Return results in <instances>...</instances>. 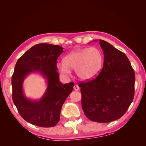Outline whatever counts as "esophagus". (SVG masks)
Returning <instances> with one entry per match:
<instances>
[{
	"instance_id": "1",
	"label": "esophagus",
	"mask_w": 146,
	"mask_h": 146,
	"mask_svg": "<svg viewBox=\"0 0 146 146\" xmlns=\"http://www.w3.org/2000/svg\"><path fill=\"white\" fill-rule=\"evenodd\" d=\"M74 90H76V91H78L79 89H80V88H79V86L78 85H75L74 86Z\"/></svg>"
}]
</instances>
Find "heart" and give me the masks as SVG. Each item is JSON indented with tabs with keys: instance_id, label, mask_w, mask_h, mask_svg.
Segmentation results:
<instances>
[{
	"instance_id": "1",
	"label": "heart",
	"mask_w": 146,
	"mask_h": 146,
	"mask_svg": "<svg viewBox=\"0 0 146 146\" xmlns=\"http://www.w3.org/2000/svg\"><path fill=\"white\" fill-rule=\"evenodd\" d=\"M104 56L98 47L84 48L72 51L64 58V62L57 64L60 72L65 75L75 69L77 76L82 80H89L96 77L104 64Z\"/></svg>"
}]
</instances>
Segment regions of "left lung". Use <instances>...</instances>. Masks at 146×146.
I'll return each mask as SVG.
<instances>
[{
  "mask_svg": "<svg viewBox=\"0 0 146 146\" xmlns=\"http://www.w3.org/2000/svg\"><path fill=\"white\" fill-rule=\"evenodd\" d=\"M99 44L104 55L102 69L95 78L78 86L87 118L108 123L121 118L129 108L135 95V75L124 53L102 39Z\"/></svg>",
  "mask_w": 146,
  "mask_h": 146,
  "instance_id": "left-lung-1",
  "label": "left lung"
}]
</instances>
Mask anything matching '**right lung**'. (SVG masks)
I'll return each instance as SVG.
<instances>
[{
	"label": "right lung",
	"mask_w": 146,
	"mask_h": 146,
	"mask_svg": "<svg viewBox=\"0 0 146 146\" xmlns=\"http://www.w3.org/2000/svg\"><path fill=\"white\" fill-rule=\"evenodd\" d=\"M58 45L41 43L35 45L21 56L11 78L12 98L24 120L33 125L52 127L60 119L62 106L73 90L74 83L63 84L59 80L56 61L63 52ZM40 72L47 80L48 87L39 101L27 98L23 92L24 79L30 73Z\"/></svg>",
	"instance_id": "obj_1"
}]
</instances>
